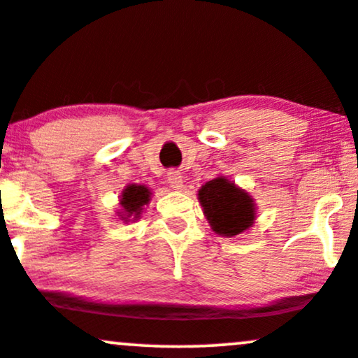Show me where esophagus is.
<instances>
[{"mask_svg":"<svg viewBox=\"0 0 358 358\" xmlns=\"http://www.w3.org/2000/svg\"><path fill=\"white\" fill-rule=\"evenodd\" d=\"M167 182L172 189H180L182 187V176L178 171H169L167 172Z\"/></svg>","mask_w":358,"mask_h":358,"instance_id":"34e87169","label":"esophagus"}]
</instances>
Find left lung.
I'll return each instance as SVG.
<instances>
[{"label": "left lung", "mask_w": 358, "mask_h": 358, "mask_svg": "<svg viewBox=\"0 0 358 358\" xmlns=\"http://www.w3.org/2000/svg\"><path fill=\"white\" fill-rule=\"evenodd\" d=\"M199 201L213 231L221 236H236L253 224V199L228 179L206 182L199 189Z\"/></svg>", "instance_id": "obj_1"}]
</instances>
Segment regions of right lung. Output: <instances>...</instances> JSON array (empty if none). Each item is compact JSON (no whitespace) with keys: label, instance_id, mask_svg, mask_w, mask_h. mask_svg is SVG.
<instances>
[{"label":"right lung","instance_id":"obj_1","mask_svg":"<svg viewBox=\"0 0 358 358\" xmlns=\"http://www.w3.org/2000/svg\"><path fill=\"white\" fill-rule=\"evenodd\" d=\"M149 197H150V192L149 189L144 187V186H137V184H130L124 189V192H122V199H120V204H122V220L127 221L129 217H138V214L142 211V206L149 203Z\"/></svg>","mask_w":358,"mask_h":358}]
</instances>
